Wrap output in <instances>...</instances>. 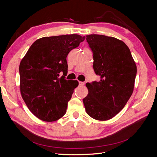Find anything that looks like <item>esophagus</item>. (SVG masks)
Wrapping results in <instances>:
<instances>
[{
    "instance_id": "34e87169",
    "label": "esophagus",
    "mask_w": 157,
    "mask_h": 157,
    "mask_svg": "<svg viewBox=\"0 0 157 157\" xmlns=\"http://www.w3.org/2000/svg\"><path fill=\"white\" fill-rule=\"evenodd\" d=\"M84 82H81V81H79V85L80 86H83V85H84Z\"/></svg>"
}]
</instances>
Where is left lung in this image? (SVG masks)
<instances>
[{"mask_svg":"<svg viewBox=\"0 0 157 157\" xmlns=\"http://www.w3.org/2000/svg\"><path fill=\"white\" fill-rule=\"evenodd\" d=\"M93 52V68L101 77L86 83L88 94L83 99L88 115L107 121L124 108L134 91L137 67L124 42L101 35H86Z\"/></svg>","mask_w":157,"mask_h":157,"instance_id":"left-lung-1","label":"left lung"}]
</instances>
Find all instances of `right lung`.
Wrapping results in <instances>:
<instances>
[{
	"label": "right lung",
	"mask_w": 157,
	"mask_h": 157,
	"mask_svg": "<svg viewBox=\"0 0 157 157\" xmlns=\"http://www.w3.org/2000/svg\"><path fill=\"white\" fill-rule=\"evenodd\" d=\"M85 36L65 35L40 38L33 43L20 65V92L30 111L39 119L56 121L66 113L77 80H67V56ZM63 72L64 75L59 77Z\"/></svg>",
	"instance_id": "add662e5"
}]
</instances>
